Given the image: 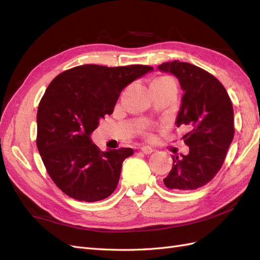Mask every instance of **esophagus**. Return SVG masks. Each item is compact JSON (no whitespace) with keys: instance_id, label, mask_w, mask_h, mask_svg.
<instances>
[{"instance_id":"34e87169","label":"esophagus","mask_w":260,"mask_h":260,"mask_svg":"<svg viewBox=\"0 0 260 260\" xmlns=\"http://www.w3.org/2000/svg\"><path fill=\"white\" fill-rule=\"evenodd\" d=\"M141 151H142L144 154H146V155H148V154H152L153 152H154V148L153 147H151V146H142L141 147Z\"/></svg>"}]
</instances>
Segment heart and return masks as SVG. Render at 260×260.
Instances as JSON below:
<instances>
[{"mask_svg": "<svg viewBox=\"0 0 260 260\" xmlns=\"http://www.w3.org/2000/svg\"><path fill=\"white\" fill-rule=\"evenodd\" d=\"M154 82H158V83H164V84H175V81L171 79V78L168 77H161L159 79L155 80Z\"/></svg>", "mask_w": 260, "mask_h": 260, "instance_id": "obj_1", "label": "heart"}]
</instances>
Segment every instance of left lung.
<instances>
[{
	"instance_id": "1",
	"label": "left lung",
	"mask_w": 260,
	"mask_h": 260,
	"mask_svg": "<svg viewBox=\"0 0 260 260\" xmlns=\"http://www.w3.org/2000/svg\"><path fill=\"white\" fill-rule=\"evenodd\" d=\"M157 69L178 79L183 95L176 124L190 129L182 137L190 151L172 156L174 164L164 183L178 191L196 190L217 175L233 140L231 100L224 86L198 66L172 60Z\"/></svg>"
}]
</instances>
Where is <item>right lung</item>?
<instances>
[{"instance_id": "1", "label": "right lung", "mask_w": 260, "mask_h": 260, "mask_svg": "<svg viewBox=\"0 0 260 260\" xmlns=\"http://www.w3.org/2000/svg\"><path fill=\"white\" fill-rule=\"evenodd\" d=\"M153 67L82 65L59 74L50 83L37 114V146L50 177L66 195L98 202L119 182L123 160L132 148L102 152L91 135L112 115L124 86Z\"/></svg>"}]
</instances>
